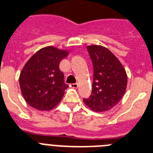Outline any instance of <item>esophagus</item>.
<instances>
[{"label":"esophagus","mask_w":153,"mask_h":153,"mask_svg":"<svg viewBox=\"0 0 153 153\" xmlns=\"http://www.w3.org/2000/svg\"><path fill=\"white\" fill-rule=\"evenodd\" d=\"M70 86L71 88H74V89H77L79 87V84L78 83H72V84H70Z\"/></svg>","instance_id":"1"}]
</instances>
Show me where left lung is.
<instances>
[{
    "mask_svg": "<svg viewBox=\"0 0 153 153\" xmlns=\"http://www.w3.org/2000/svg\"><path fill=\"white\" fill-rule=\"evenodd\" d=\"M94 66L92 94L83 101L97 112L110 110L118 105L125 94L127 74L121 62L106 47L87 46Z\"/></svg>",
    "mask_w": 153,
    "mask_h": 153,
    "instance_id": "8db88e82",
    "label": "left lung"
}]
</instances>
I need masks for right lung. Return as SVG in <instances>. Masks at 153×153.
<instances>
[{
    "label": "right lung",
    "mask_w": 153,
    "mask_h": 153,
    "mask_svg": "<svg viewBox=\"0 0 153 153\" xmlns=\"http://www.w3.org/2000/svg\"><path fill=\"white\" fill-rule=\"evenodd\" d=\"M69 55L54 46L41 48L26 63L19 75V85L26 102L39 111H49L64 97L68 85L59 70L62 59Z\"/></svg>",
    "instance_id": "add662e5"
}]
</instances>
